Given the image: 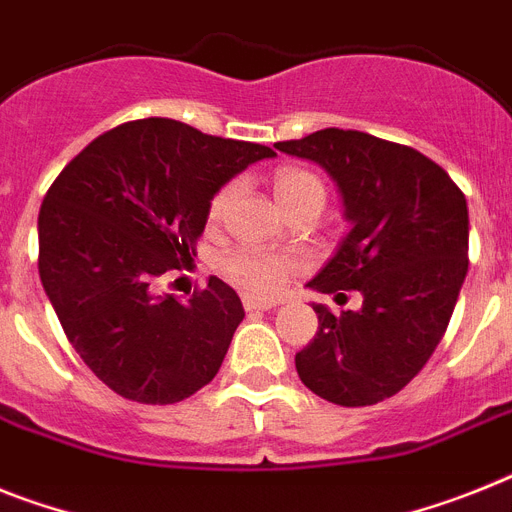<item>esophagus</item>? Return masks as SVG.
I'll return each instance as SVG.
<instances>
[{
	"label": "esophagus",
	"instance_id": "34e87169",
	"mask_svg": "<svg viewBox=\"0 0 512 512\" xmlns=\"http://www.w3.org/2000/svg\"><path fill=\"white\" fill-rule=\"evenodd\" d=\"M278 299H260V296H244V309L255 312V309H273L278 307Z\"/></svg>",
	"mask_w": 512,
	"mask_h": 512
}]
</instances>
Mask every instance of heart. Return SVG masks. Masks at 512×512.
I'll return each instance as SVG.
<instances>
[{
    "label": "heart",
    "mask_w": 512,
    "mask_h": 512,
    "mask_svg": "<svg viewBox=\"0 0 512 512\" xmlns=\"http://www.w3.org/2000/svg\"><path fill=\"white\" fill-rule=\"evenodd\" d=\"M273 192H276V200L281 208H289L291 203H296V200H302V197L309 195L325 197V187H322L320 179L304 169H294V166H286V169L276 171V176H273ZM234 197L236 184H223L208 205L210 221H221V218L229 213ZM223 268H226V276H229L236 286H242V289L252 291V294L276 296L278 291L286 286V281L294 276L296 263L291 257L273 255V252L239 249V252H234V255L223 263Z\"/></svg>",
    "instance_id": "heart-1"
}]
</instances>
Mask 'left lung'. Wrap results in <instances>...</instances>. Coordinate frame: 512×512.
<instances>
[{"label":"left lung","instance_id":"8db88e82","mask_svg":"<svg viewBox=\"0 0 512 512\" xmlns=\"http://www.w3.org/2000/svg\"><path fill=\"white\" fill-rule=\"evenodd\" d=\"M276 148L328 171L349 221L307 286L362 294V307L341 317L312 304L320 328L296 354V372L338 406L385 401L422 372L445 336L468 270L466 197L419 150L367 132L328 127Z\"/></svg>","mask_w":512,"mask_h":512}]
</instances>
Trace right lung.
<instances>
[{"mask_svg": "<svg viewBox=\"0 0 512 512\" xmlns=\"http://www.w3.org/2000/svg\"><path fill=\"white\" fill-rule=\"evenodd\" d=\"M273 156L150 117L103 132L54 179L38 213V273L72 349L114 393L166 406L218 375L242 299L216 276L187 302L153 283L192 260L223 184Z\"/></svg>", "mask_w": 512, "mask_h": 512, "instance_id": "obj_1", "label": "right lung"}]
</instances>
